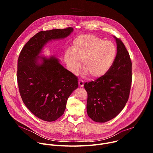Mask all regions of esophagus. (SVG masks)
I'll use <instances>...</instances> for the list:
<instances>
[{"instance_id":"esophagus-1","label":"esophagus","mask_w":153,"mask_h":153,"mask_svg":"<svg viewBox=\"0 0 153 153\" xmlns=\"http://www.w3.org/2000/svg\"><path fill=\"white\" fill-rule=\"evenodd\" d=\"M79 86L80 87H83V86H84L83 81H82V80H79Z\"/></svg>"}]
</instances>
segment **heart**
Returning a JSON list of instances; mask_svg holds the SVG:
<instances>
[{
  "label": "heart",
  "mask_w": 153,
  "mask_h": 153,
  "mask_svg": "<svg viewBox=\"0 0 153 153\" xmlns=\"http://www.w3.org/2000/svg\"><path fill=\"white\" fill-rule=\"evenodd\" d=\"M116 56V48L110 41L90 34H80L74 39L70 50L65 53L64 59L68 70L77 74L81 67L84 74L96 79L110 70Z\"/></svg>",
  "instance_id": "b5f03b06"
}]
</instances>
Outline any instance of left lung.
<instances>
[{
  "mask_svg": "<svg viewBox=\"0 0 153 153\" xmlns=\"http://www.w3.org/2000/svg\"><path fill=\"white\" fill-rule=\"evenodd\" d=\"M117 54L113 66L103 77L85 83L88 93L87 114L94 122L104 123L117 116L129 97L132 81V63L123 42L114 36Z\"/></svg>",
  "mask_w": 153,
  "mask_h": 153,
  "instance_id": "1",
  "label": "left lung"
}]
</instances>
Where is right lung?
<instances>
[{
	"instance_id": "1",
	"label": "right lung",
	"mask_w": 153,
	"mask_h": 153,
	"mask_svg": "<svg viewBox=\"0 0 153 153\" xmlns=\"http://www.w3.org/2000/svg\"><path fill=\"white\" fill-rule=\"evenodd\" d=\"M73 31L71 27L40 31L20 53L17 73L20 94L28 110L43 120L55 121L64 113L69 96L78 88V78L57 57L40 54L48 42L64 39Z\"/></svg>"
}]
</instances>
